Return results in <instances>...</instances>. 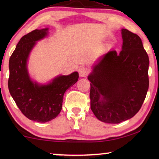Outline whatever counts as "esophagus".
<instances>
[{
	"label": "esophagus",
	"mask_w": 159,
	"mask_h": 159,
	"mask_svg": "<svg viewBox=\"0 0 159 159\" xmlns=\"http://www.w3.org/2000/svg\"><path fill=\"white\" fill-rule=\"evenodd\" d=\"M79 73L80 77H85L89 74V69L85 66H81L79 69Z\"/></svg>",
	"instance_id": "34e87169"
}]
</instances>
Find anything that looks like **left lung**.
<instances>
[{
	"label": "left lung",
	"instance_id": "obj_1",
	"mask_svg": "<svg viewBox=\"0 0 159 159\" xmlns=\"http://www.w3.org/2000/svg\"><path fill=\"white\" fill-rule=\"evenodd\" d=\"M122 50H110L94 66L90 81V108L102 122L119 123L142 107L149 88V57L140 38L121 30Z\"/></svg>",
	"mask_w": 159,
	"mask_h": 159
}]
</instances>
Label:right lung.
<instances>
[{
	"instance_id": "add662e5",
	"label": "right lung",
	"mask_w": 159,
	"mask_h": 159,
	"mask_svg": "<svg viewBox=\"0 0 159 159\" xmlns=\"http://www.w3.org/2000/svg\"><path fill=\"white\" fill-rule=\"evenodd\" d=\"M48 29H36L21 38L9 60L8 88L18 108L31 120L45 123L60 114L66 90L79 79V73L60 76L48 85L31 81L26 69V60L36 41L47 35Z\"/></svg>"
}]
</instances>
